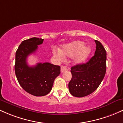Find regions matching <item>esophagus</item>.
Instances as JSON below:
<instances>
[{"label": "esophagus", "mask_w": 123, "mask_h": 123, "mask_svg": "<svg viewBox=\"0 0 123 123\" xmlns=\"http://www.w3.org/2000/svg\"><path fill=\"white\" fill-rule=\"evenodd\" d=\"M68 69H67V67L66 66H62L61 67V71L62 73L65 72V71H67Z\"/></svg>", "instance_id": "obj_1"}]
</instances>
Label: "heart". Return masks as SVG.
<instances>
[{"label": "heart", "mask_w": 123, "mask_h": 123, "mask_svg": "<svg viewBox=\"0 0 123 123\" xmlns=\"http://www.w3.org/2000/svg\"><path fill=\"white\" fill-rule=\"evenodd\" d=\"M84 45L82 41H74L62 46L60 52H54V55L58 59H63L64 57H71L76 54L74 59V63L80 64L87 59L91 52L90 48L86 46H83Z\"/></svg>", "instance_id": "b5f03b06"}]
</instances>
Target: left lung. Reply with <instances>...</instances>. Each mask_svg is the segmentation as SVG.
I'll use <instances>...</instances> for the list:
<instances>
[{
	"instance_id": "8db88e82",
	"label": "left lung",
	"mask_w": 123,
	"mask_h": 123,
	"mask_svg": "<svg viewBox=\"0 0 123 123\" xmlns=\"http://www.w3.org/2000/svg\"><path fill=\"white\" fill-rule=\"evenodd\" d=\"M95 55L86 63L71 68L72 78L68 84L70 93L81 98L90 95L98 88L106 71V52L102 43L95 40Z\"/></svg>"
}]
</instances>
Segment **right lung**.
Listing matches in <instances>:
<instances>
[{
	"instance_id": "add662e5",
	"label": "right lung",
	"mask_w": 123,
	"mask_h": 123,
	"mask_svg": "<svg viewBox=\"0 0 123 123\" xmlns=\"http://www.w3.org/2000/svg\"><path fill=\"white\" fill-rule=\"evenodd\" d=\"M43 40L34 37L23 41L16 53L14 70L18 81L26 92L35 96L48 94L60 74V66L50 63H39L31 67L27 64L28 56L35 53Z\"/></svg>"
}]
</instances>
